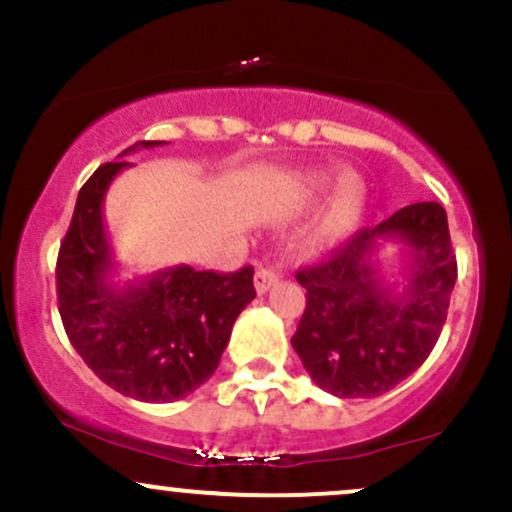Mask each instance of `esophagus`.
<instances>
[{"label": "esophagus", "mask_w": 512, "mask_h": 512, "mask_svg": "<svg viewBox=\"0 0 512 512\" xmlns=\"http://www.w3.org/2000/svg\"><path fill=\"white\" fill-rule=\"evenodd\" d=\"M276 281H279V274H276L274 269L260 267L255 272V289H257V293H267L276 284Z\"/></svg>", "instance_id": "esophagus-1"}]
</instances>
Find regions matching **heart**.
<instances>
[{
    "label": "heart",
    "mask_w": 512,
    "mask_h": 512,
    "mask_svg": "<svg viewBox=\"0 0 512 512\" xmlns=\"http://www.w3.org/2000/svg\"><path fill=\"white\" fill-rule=\"evenodd\" d=\"M330 180V170H310L303 178V185L308 192H320L330 185ZM363 207H366V185L356 173H344L334 185L332 195L327 199V207L317 219L310 240L320 248L342 240L346 233L354 231L363 214Z\"/></svg>",
    "instance_id": "b5f03b06"
}]
</instances>
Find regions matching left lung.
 Returning <instances> with one entry per match:
<instances>
[{"mask_svg": "<svg viewBox=\"0 0 512 512\" xmlns=\"http://www.w3.org/2000/svg\"><path fill=\"white\" fill-rule=\"evenodd\" d=\"M385 239L408 248L402 294L374 264ZM296 279L308 293L291 344L315 385L342 399L383 395L426 361L448 317L457 281L448 214L438 202L409 204Z\"/></svg>", "mask_w": 512, "mask_h": 512, "instance_id": "1", "label": "left lung"}]
</instances>
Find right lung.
Listing matches in <instances>:
<instances>
[{"mask_svg":"<svg viewBox=\"0 0 512 512\" xmlns=\"http://www.w3.org/2000/svg\"><path fill=\"white\" fill-rule=\"evenodd\" d=\"M129 166L103 163L81 187L57 257V303L76 354L105 385L139 402H175L219 366L233 322L255 298V269L221 274L180 264L122 289L110 284L113 250L103 199Z\"/></svg>","mask_w":512,"mask_h":512,"instance_id":"right-lung-1","label":"right lung"}]
</instances>
